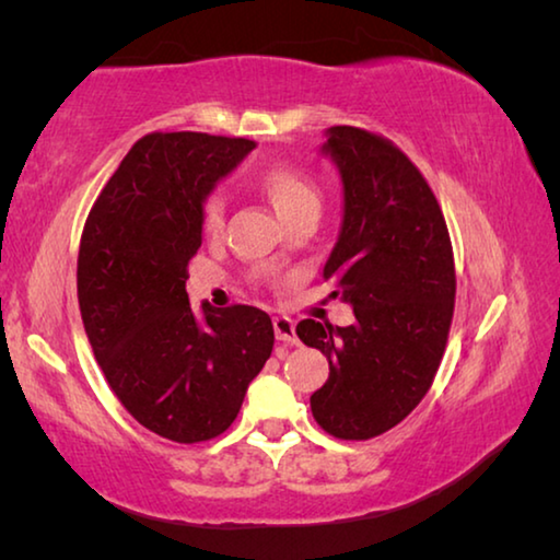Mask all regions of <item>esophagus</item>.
<instances>
[{"mask_svg": "<svg viewBox=\"0 0 560 560\" xmlns=\"http://www.w3.org/2000/svg\"><path fill=\"white\" fill-rule=\"evenodd\" d=\"M273 334H277V340L287 346H296L299 338H296V326H293V320L289 316H277L273 318Z\"/></svg>", "mask_w": 560, "mask_h": 560, "instance_id": "esophagus-1", "label": "esophagus"}]
</instances>
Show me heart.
Masks as SVG:
<instances>
[{
    "mask_svg": "<svg viewBox=\"0 0 560 560\" xmlns=\"http://www.w3.org/2000/svg\"><path fill=\"white\" fill-rule=\"evenodd\" d=\"M261 192L273 205L283 222H291L308 210H320V189L303 170L289 163L267 167L259 177ZM224 224V202L220 195H210L202 205V226L207 234H217Z\"/></svg>",
    "mask_w": 560,
    "mask_h": 560,
    "instance_id": "1",
    "label": "heart"
}]
</instances>
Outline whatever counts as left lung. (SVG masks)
<instances>
[{
  "mask_svg": "<svg viewBox=\"0 0 560 560\" xmlns=\"http://www.w3.org/2000/svg\"><path fill=\"white\" fill-rule=\"evenodd\" d=\"M343 220L324 267L350 326L303 318L296 334L328 358L311 412L340 440H371L410 415L438 373L454 314L450 232L430 185L390 140L353 126L326 130Z\"/></svg>",
  "mask_w": 560,
  "mask_h": 560,
  "instance_id": "obj_1",
  "label": "left lung"
}]
</instances>
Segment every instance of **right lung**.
I'll use <instances>...</instances> for the list:
<instances>
[{
  "label": "right lung",
  "mask_w": 560,
  "mask_h": 560,
  "mask_svg": "<svg viewBox=\"0 0 560 560\" xmlns=\"http://www.w3.org/2000/svg\"><path fill=\"white\" fill-rule=\"evenodd\" d=\"M257 148L246 138L150 132L122 158L83 226L79 306L110 390L160 438L192 444L234 422L273 348L261 308H189L202 205Z\"/></svg>",
  "instance_id": "obj_1"
}]
</instances>
